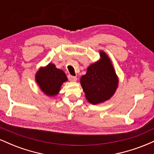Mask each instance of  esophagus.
I'll use <instances>...</instances> for the list:
<instances>
[{"label": "esophagus", "mask_w": 154, "mask_h": 154, "mask_svg": "<svg viewBox=\"0 0 154 154\" xmlns=\"http://www.w3.org/2000/svg\"><path fill=\"white\" fill-rule=\"evenodd\" d=\"M68 79H69L70 81H72V82H75V81H77V77H75V76H72L71 75H68Z\"/></svg>", "instance_id": "esophagus-1"}]
</instances>
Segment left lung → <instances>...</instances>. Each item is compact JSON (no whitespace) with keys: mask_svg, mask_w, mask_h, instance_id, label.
Wrapping results in <instances>:
<instances>
[{"mask_svg":"<svg viewBox=\"0 0 154 154\" xmlns=\"http://www.w3.org/2000/svg\"><path fill=\"white\" fill-rule=\"evenodd\" d=\"M100 59L88 68L80 79L81 85L90 103H99L111 98L118 85V79L110 59L103 51Z\"/></svg>","mask_w":154,"mask_h":154,"instance_id":"8db88e82","label":"left lung"}]
</instances>
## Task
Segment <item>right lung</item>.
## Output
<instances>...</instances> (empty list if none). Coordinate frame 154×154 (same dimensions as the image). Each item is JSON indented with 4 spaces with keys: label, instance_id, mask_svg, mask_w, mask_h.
<instances>
[{
    "label": "right lung",
    "instance_id": "add662e5",
    "mask_svg": "<svg viewBox=\"0 0 154 154\" xmlns=\"http://www.w3.org/2000/svg\"><path fill=\"white\" fill-rule=\"evenodd\" d=\"M66 80L67 77L64 72L56 68L53 63H49L45 68L40 69L36 75L37 82L48 95L57 94L62 83Z\"/></svg>",
    "mask_w": 154,
    "mask_h": 154
}]
</instances>
